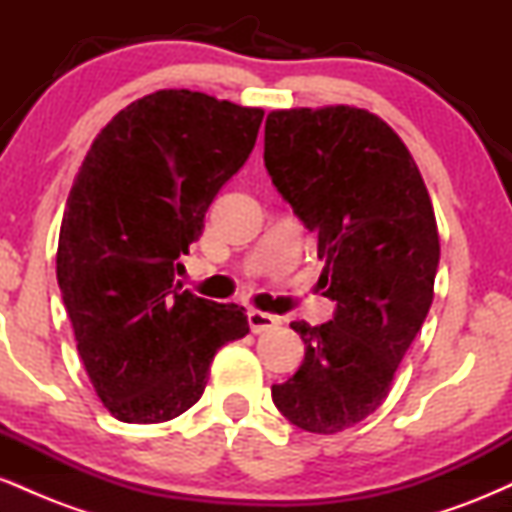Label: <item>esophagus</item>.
Returning a JSON list of instances; mask_svg holds the SVG:
<instances>
[{
  "mask_svg": "<svg viewBox=\"0 0 512 512\" xmlns=\"http://www.w3.org/2000/svg\"><path fill=\"white\" fill-rule=\"evenodd\" d=\"M248 322H250V330L255 334L269 332L279 325V317L269 315V313H260V310H250L248 313Z\"/></svg>",
  "mask_w": 512,
  "mask_h": 512,
  "instance_id": "esophagus-1",
  "label": "esophagus"
}]
</instances>
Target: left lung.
<instances>
[{"instance_id":"1","label":"left lung","mask_w":512,"mask_h":512,"mask_svg":"<svg viewBox=\"0 0 512 512\" xmlns=\"http://www.w3.org/2000/svg\"><path fill=\"white\" fill-rule=\"evenodd\" d=\"M264 166L317 233L322 289L337 303L325 325L293 322L305 358L272 399L293 426L330 436L385 402L424 325L440 257L436 214L395 129L354 105L272 110Z\"/></svg>"}]
</instances>
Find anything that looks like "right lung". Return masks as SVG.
I'll use <instances>...</instances> for the list:
<instances>
[{"label":"right lung","instance_id":"add662e5","mask_svg":"<svg viewBox=\"0 0 512 512\" xmlns=\"http://www.w3.org/2000/svg\"><path fill=\"white\" fill-rule=\"evenodd\" d=\"M264 110L187 88L129 103L93 139L67 197L57 284L103 407L161 424L199 402L245 308L175 284L216 192L248 161Z\"/></svg>","mask_w":512,"mask_h":512}]
</instances>
